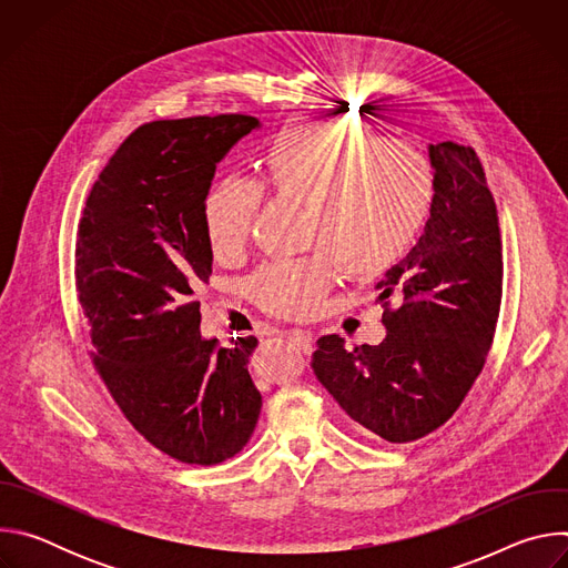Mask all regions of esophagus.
Instances as JSON below:
<instances>
[{
  "label": "esophagus",
  "instance_id": "34e87169",
  "mask_svg": "<svg viewBox=\"0 0 568 568\" xmlns=\"http://www.w3.org/2000/svg\"><path fill=\"white\" fill-rule=\"evenodd\" d=\"M287 337H290V342H292L296 348H301L303 353H312V335H310L307 331H292Z\"/></svg>",
  "mask_w": 568,
  "mask_h": 568
}]
</instances>
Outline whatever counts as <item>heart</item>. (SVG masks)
Here are the masks:
<instances>
[{
	"label": "heart",
	"instance_id": "heart-1",
	"mask_svg": "<svg viewBox=\"0 0 568 568\" xmlns=\"http://www.w3.org/2000/svg\"><path fill=\"white\" fill-rule=\"evenodd\" d=\"M263 189L305 206L303 245L316 252L261 267L250 290L285 318L312 316L333 290L339 263L355 276H377L414 247L434 204L427 156L409 143L337 123L283 128L263 154L261 184L226 178L204 200V226L217 261L247 250Z\"/></svg>",
	"mask_w": 568,
	"mask_h": 568
}]
</instances>
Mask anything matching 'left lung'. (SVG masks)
Listing matches in <instances>:
<instances>
[{"label": "left lung", "mask_w": 568, "mask_h": 568, "mask_svg": "<svg viewBox=\"0 0 568 568\" xmlns=\"http://www.w3.org/2000/svg\"><path fill=\"white\" fill-rule=\"evenodd\" d=\"M434 204L416 247L377 283L386 337L346 348L316 342L312 368L355 429L412 443L445 425L483 371L501 307L495 197L469 145H429ZM400 305L390 311L387 298Z\"/></svg>", "instance_id": "obj_1"}]
</instances>
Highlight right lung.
<instances>
[{
	"instance_id": "obj_1",
	"label": "right lung",
	"mask_w": 568,
	"mask_h": 568,
	"mask_svg": "<svg viewBox=\"0 0 568 568\" xmlns=\"http://www.w3.org/2000/svg\"><path fill=\"white\" fill-rule=\"evenodd\" d=\"M261 121L245 114L152 121L112 154L83 209L75 290L94 366L156 449L217 465L245 447L263 397L247 371L256 337L204 339L193 290L211 276L204 200L215 166Z\"/></svg>"
}]
</instances>
